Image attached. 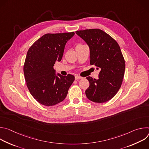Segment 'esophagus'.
<instances>
[{"instance_id":"esophagus-1","label":"esophagus","mask_w":149,"mask_h":149,"mask_svg":"<svg viewBox=\"0 0 149 149\" xmlns=\"http://www.w3.org/2000/svg\"><path fill=\"white\" fill-rule=\"evenodd\" d=\"M82 77H80V76H79V75H76L75 76V79H77V80H78V79H82Z\"/></svg>"}]
</instances>
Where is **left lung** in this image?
I'll use <instances>...</instances> for the list:
<instances>
[{
    "label": "left lung",
    "mask_w": 149,
    "mask_h": 149,
    "mask_svg": "<svg viewBox=\"0 0 149 149\" xmlns=\"http://www.w3.org/2000/svg\"><path fill=\"white\" fill-rule=\"evenodd\" d=\"M90 48V64L100 70L98 79L87 77L90 86L86 91L91 101L102 103L113 98L121 87L125 61L117 42L99 29L76 31Z\"/></svg>",
    "instance_id": "obj_1"
}]
</instances>
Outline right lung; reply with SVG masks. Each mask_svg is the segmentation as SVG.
<instances>
[{
	"label": "right lung",
	"mask_w": 149,
	"mask_h": 149,
	"mask_svg": "<svg viewBox=\"0 0 149 149\" xmlns=\"http://www.w3.org/2000/svg\"><path fill=\"white\" fill-rule=\"evenodd\" d=\"M75 33H47L29 49L24 66L28 88L40 104L52 106L65 98L75 77L63 76L54 68L61 61L65 46Z\"/></svg>",
	"instance_id": "add662e5"
}]
</instances>
